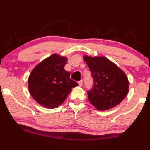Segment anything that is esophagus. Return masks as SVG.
Segmentation results:
<instances>
[{
  "label": "esophagus",
  "instance_id": "esophagus-1",
  "mask_svg": "<svg viewBox=\"0 0 150 150\" xmlns=\"http://www.w3.org/2000/svg\"><path fill=\"white\" fill-rule=\"evenodd\" d=\"M78 84H79V87H82V85H83V80H81L80 81H79Z\"/></svg>",
  "mask_w": 150,
  "mask_h": 150
}]
</instances>
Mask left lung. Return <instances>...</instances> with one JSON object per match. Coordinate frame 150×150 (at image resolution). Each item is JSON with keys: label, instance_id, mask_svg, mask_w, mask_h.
Returning a JSON list of instances; mask_svg holds the SVG:
<instances>
[{"label": "left lung", "instance_id": "8db88e82", "mask_svg": "<svg viewBox=\"0 0 150 150\" xmlns=\"http://www.w3.org/2000/svg\"><path fill=\"white\" fill-rule=\"evenodd\" d=\"M93 77L94 85L87 91L88 100L99 111L107 110L120 104L129 90V81L122 70L103 56H83Z\"/></svg>", "mask_w": 150, "mask_h": 150}]
</instances>
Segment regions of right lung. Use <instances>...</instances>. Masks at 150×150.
Wrapping results in <instances>:
<instances>
[{"instance_id": "obj_1", "label": "right lung", "mask_w": 150, "mask_h": 150, "mask_svg": "<svg viewBox=\"0 0 150 150\" xmlns=\"http://www.w3.org/2000/svg\"><path fill=\"white\" fill-rule=\"evenodd\" d=\"M67 62V57L54 54L32 69L28 85L30 95L39 105L50 109L57 108L65 100L72 88L78 86L64 69Z\"/></svg>"}]
</instances>
